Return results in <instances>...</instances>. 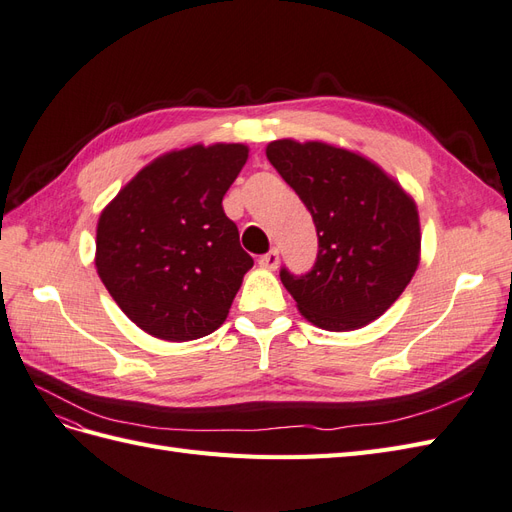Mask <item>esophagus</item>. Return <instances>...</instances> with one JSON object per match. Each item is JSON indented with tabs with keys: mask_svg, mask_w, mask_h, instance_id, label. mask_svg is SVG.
Instances as JSON below:
<instances>
[{
	"mask_svg": "<svg viewBox=\"0 0 512 512\" xmlns=\"http://www.w3.org/2000/svg\"><path fill=\"white\" fill-rule=\"evenodd\" d=\"M259 266L264 268V270H277V266H279V251H277V248H272L270 253L261 255L259 257Z\"/></svg>",
	"mask_w": 512,
	"mask_h": 512,
	"instance_id": "1",
	"label": "esophagus"
}]
</instances>
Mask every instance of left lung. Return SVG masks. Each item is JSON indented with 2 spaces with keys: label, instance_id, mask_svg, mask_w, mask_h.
I'll return each instance as SVG.
<instances>
[{
  "label": "left lung",
  "instance_id": "obj_1",
  "mask_svg": "<svg viewBox=\"0 0 512 512\" xmlns=\"http://www.w3.org/2000/svg\"><path fill=\"white\" fill-rule=\"evenodd\" d=\"M270 164L316 222L318 259L305 277L281 270L300 316L324 331H357L381 318L422 257L413 196L357 151L322 140H274Z\"/></svg>",
  "mask_w": 512,
  "mask_h": 512
}]
</instances>
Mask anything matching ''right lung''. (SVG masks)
<instances>
[{"instance_id":"right-lung-1","label":"right lung","mask_w":512,"mask_h":512,"mask_svg":"<svg viewBox=\"0 0 512 512\" xmlns=\"http://www.w3.org/2000/svg\"><path fill=\"white\" fill-rule=\"evenodd\" d=\"M248 160L242 142L192 144L149 162L97 220L99 279L144 333L190 342L227 320L253 257L222 196Z\"/></svg>"}]
</instances>
